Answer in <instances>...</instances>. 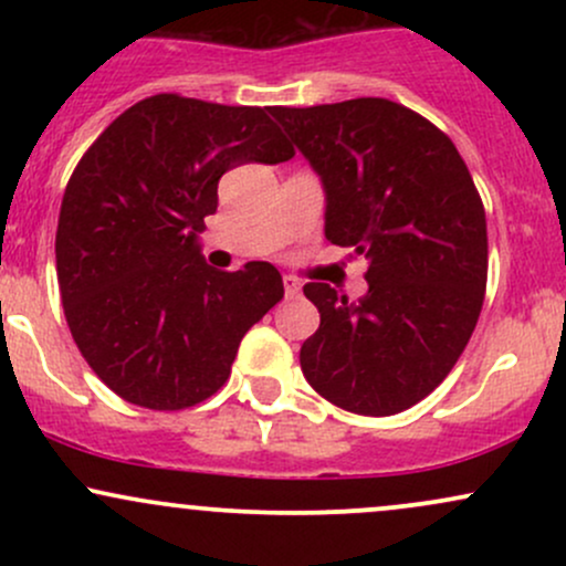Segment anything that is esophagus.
Masks as SVG:
<instances>
[{
	"mask_svg": "<svg viewBox=\"0 0 566 566\" xmlns=\"http://www.w3.org/2000/svg\"><path fill=\"white\" fill-rule=\"evenodd\" d=\"M284 295L287 297H297L301 295V282L292 276H284Z\"/></svg>",
	"mask_w": 566,
	"mask_h": 566,
	"instance_id": "esophagus-1",
	"label": "esophagus"
}]
</instances>
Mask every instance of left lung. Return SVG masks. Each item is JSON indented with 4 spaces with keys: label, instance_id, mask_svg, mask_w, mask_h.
Wrapping results in <instances>:
<instances>
[{
    "label": "left lung",
    "instance_id": "left-lung-1",
    "mask_svg": "<svg viewBox=\"0 0 566 566\" xmlns=\"http://www.w3.org/2000/svg\"><path fill=\"white\" fill-rule=\"evenodd\" d=\"M324 188V237L367 261L350 303L308 282L319 329L301 346L316 394L356 415L426 399L463 354L486 287V218L452 140L386 97L271 108Z\"/></svg>",
    "mask_w": 566,
    "mask_h": 566
}]
</instances>
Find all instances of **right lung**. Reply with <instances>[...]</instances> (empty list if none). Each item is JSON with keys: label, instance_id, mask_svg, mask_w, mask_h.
<instances>
[{"label": "right lung", "instance_id": "right-lung-1", "mask_svg": "<svg viewBox=\"0 0 566 566\" xmlns=\"http://www.w3.org/2000/svg\"><path fill=\"white\" fill-rule=\"evenodd\" d=\"M292 154L265 108L154 95L76 165L55 233L61 301L87 365L129 405L205 401L229 380L247 329L282 301L274 265L216 271L199 233L223 172Z\"/></svg>", "mask_w": 566, "mask_h": 566}]
</instances>
